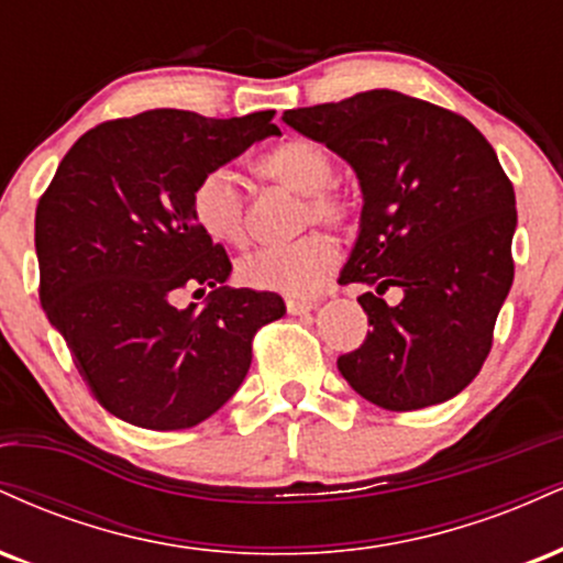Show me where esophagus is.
I'll return each mask as SVG.
<instances>
[{"mask_svg": "<svg viewBox=\"0 0 563 563\" xmlns=\"http://www.w3.org/2000/svg\"><path fill=\"white\" fill-rule=\"evenodd\" d=\"M286 309L290 314H307L314 309V301L309 299H286Z\"/></svg>", "mask_w": 563, "mask_h": 563, "instance_id": "1", "label": "esophagus"}]
</instances>
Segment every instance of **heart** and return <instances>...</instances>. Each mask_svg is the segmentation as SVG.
Wrapping results in <instances>:
<instances>
[{
  "mask_svg": "<svg viewBox=\"0 0 563 563\" xmlns=\"http://www.w3.org/2000/svg\"><path fill=\"white\" fill-rule=\"evenodd\" d=\"M264 179L303 196L301 224H325L344 230L352 224L354 206L335 187L333 153L318 140L286 137L254 161ZM190 209L198 228L217 243H249V196L230 169H211L192 187ZM339 267V249L331 238L312 232L286 245H267L243 256L238 277L249 288L286 296H312Z\"/></svg>",
  "mask_w": 563,
  "mask_h": 563,
  "instance_id": "obj_1",
  "label": "heart"
}]
</instances>
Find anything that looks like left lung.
<instances>
[{"label":"left lung","mask_w":563,"mask_h":563,"mask_svg":"<svg viewBox=\"0 0 563 563\" xmlns=\"http://www.w3.org/2000/svg\"><path fill=\"white\" fill-rule=\"evenodd\" d=\"M346 158L363 219L341 286L365 283V341L339 371L360 397L405 412L439 405L479 376L514 283L516 196L487 137L448 108L391 89L283 113ZM391 285L404 301L379 296Z\"/></svg>","instance_id":"left-lung-1"}]
</instances>
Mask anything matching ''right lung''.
<instances>
[{"mask_svg":"<svg viewBox=\"0 0 563 563\" xmlns=\"http://www.w3.org/2000/svg\"><path fill=\"white\" fill-rule=\"evenodd\" d=\"M273 111L243 119L145 111L74 142L36 206L38 299L92 397L121 421L190 429L222 407L251 367L277 294L230 288V256L198 228L192 187L256 140ZM209 285L200 310L173 294Z\"/></svg>","mask_w":563,"mask_h":563,"instance_id":"1","label":"right lung"}]
</instances>
